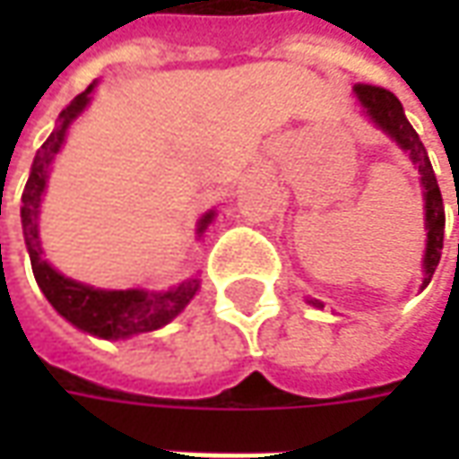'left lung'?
<instances>
[{
	"instance_id": "obj_1",
	"label": "left lung",
	"mask_w": 459,
	"mask_h": 459,
	"mask_svg": "<svg viewBox=\"0 0 459 459\" xmlns=\"http://www.w3.org/2000/svg\"><path fill=\"white\" fill-rule=\"evenodd\" d=\"M354 93L359 98V103L364 105L368 117L384 127L391 137H394L401 147H403L411 160L418 164V171H420V181L425 186V229H428V248H425V278L423 288L433 278L435 268L440 263V255H443V236H445V206L443 196H440V186H437V179H435V171L430 167V160H428V152H425L423 142L418 137V132L413 130V125L405 120L403 105L395 98L391 91H385L381 85L371 83H356ZM459 216V206H457ZM312 305H319L317 299Z\"/></svg>"
}]
</instances>
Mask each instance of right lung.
<instances>
[{
    "label": "right lung",
    "instance_id": "add662e5",
    "mask_svg": "<svg viewBox=\"0 0 459 459\" xmlns=\"http://www.w3.org/2000/svg\"><path fill=\"white\" fill-rule=\"evenodd\" d=\"M93 91V85H88L83 93L75 95L68 108L61 110V125L51 132V137L41 144V150L36 152L31 174L26 181L24 194H22V226H24V240L31 258V270L39 282V288L44 290L46 299L56 307V312L65 317L71 325L83 329L88 334L103 339H125L142 332L164 327L169 319L179 315L181 309L189 305V299L199 290V280L191 278L181 282L179 288L169 292H154L147 295L142 290H95L88 285H81L75 280L64 278L61 273H56L44 258H41V246H39V204L44 194L46 177H48V164L54 160V154L64 144L65 130L75 115L88 105V95ZM213 213H206L199 223V233L206 229Z\"/></svg>",
    "mask_w": 459,
    "mask_h": 459
}]
</instances>
